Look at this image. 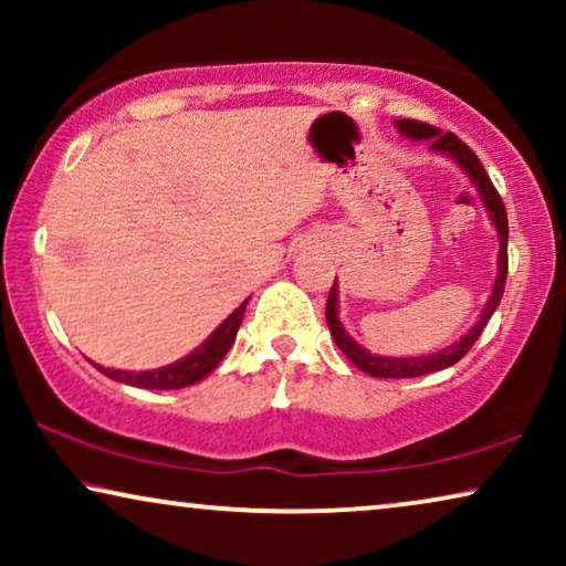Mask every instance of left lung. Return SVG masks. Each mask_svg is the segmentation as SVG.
Instances as JSON below:
<instances>
[{
	"label": "left lung",
	"instance_id": "obj_1",
	"mask_svg": "<svg viewBox=\"0 0 566 566\" xmlns=\"http://www.w3.org/2000/svg\"><path fill=\"white\" fill-rule=\"evenodd\" d=\"M397 126H399L401 134L409 136V138H430L432 149L443 151V154H448V157H453L471 175V180L476 182V188L484 198V206L490 208L494 227H497V231H500V273H497V281H494L492 296H490V301H486L484 312H482V316H479V322L474 324V329H471L467 337H461L459 343L448 347V350L422 355V358H378V355H370L368 350H363L358 343H353V337L347 335V332L343 329V324H339V319H337V291H335V285H332L327 306H324V314H327V327L332 332V337H335L337 347L347 355V360H350L353 366H358L360 370H366V374L376 376V378L428 376V374H436V370H443L448 366H453V363H459L463 355H467L471 347H474L479 335H482L484 327H486V322L492 319L494 308L500 306L502 293H505V281H507V211H505V203H502L497 188L492 185L490 175H486V169L482 167V161H479L476 154L471 151L459 136L451 134V130H446V134H443V130L430 126V123L405 118V120H397Z\"/></svg>",
	"mask_w": 566,
	"mask_h": 566
}]
</instances>
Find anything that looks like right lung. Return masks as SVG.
<instances>
[{
	"mask_svg": "<svg viewBox=\"0 0 566 566\" xmlns=\"http://www.w3.org/2000/svg\"><path fill=\"white\" fill-rule=\"evenodd\" d=\"M244 306L247 301L239 308H234V314H231L229 319H223L221 327L216 329L213 335L198 347V350H192L188 358L177 360L172 366H165L157 370H142V374H134V370H113L103 366H97V370L99 374H105L107 378H113V381L138 386V389H159V391L185 389V386L206 378L223 360V355L229 353L231 345H234L239 324H242V316H244Z\"/></svg>",
	"mask_w": 566,
	"mask_h": 566,
	"instance_id": "add662e5",
	"label": "right lung"
}]
</instances>
